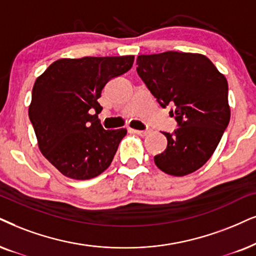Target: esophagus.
<instances>
[{
    "label": "esophagus",
    "instance_id": "1",
    "mask_svg": "<svg viewBox=\"0 0 256 256\" xmlns=\"http://www.w3.org/2000/svg\"><path fill=\"white\" fill-rule=\"evenodd\" d=\"M130 131L132 132V134L142 136V137H143V136H146L148 134V130H134V128H130Z\"/></svg>",
    "mask_w": 256,
    "mask_h": 256
}]
</instances>
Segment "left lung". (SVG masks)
Masks as SVG:
<instances>
[{"label": "left lung", "instance_id": "8db88e82", "mask_svg": "<svg viewBox=\"0 0 256 256\" xmlns=\"http://www.w3.org/2000/svg\"><path fill=\"white\" fill-rule=\"evenodd\" d=\"M137 73L162 108L174 105L170 116L178 128L164 152L154 156L162 171L186 176L204 166L221 140L230 119L228 82L202 54L166 52L137 58Z\"/></svg>", "mask_w": 256, "mask_h": 256}]
</instances>
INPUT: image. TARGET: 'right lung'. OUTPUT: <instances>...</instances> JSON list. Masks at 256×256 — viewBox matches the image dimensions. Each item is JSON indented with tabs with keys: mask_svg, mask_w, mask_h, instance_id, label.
Listing matches in <instances>:
<instances>
[{
	"mask_svg": "<svg viewBox=\"0 0 256 256\" xmlns=\"http://www.w3.org/2000/svg\"><path fill=\"white\" fill-rule=\"evenodd\" d=\"M134 60V56L60 59L35 82L29 119L42 154L66 177L94 178L111 164L126 130L102 128L98 99L106 84L128 72Z\"/></svg>",
	"mask_w": 256,
	"mask_h": 256,
	"instance_id": "right-lung-1",
	"label": "right lung"
}]
</instances>
